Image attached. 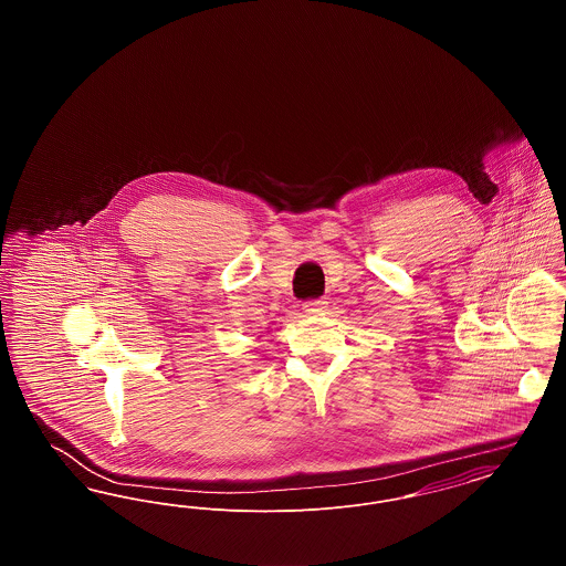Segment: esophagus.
Wrapping results in <instances>:
<instances>
[{
	"mask_svg": "<svg viewBox=\"0 0 566 566\" xmlns=\"http://www.w3.org/2000/svg\"><path fill=\"white\" fill-rule=\"evenodd\" d=\"M303 307H305L307 314H321L326 310V301L324 298H312V301H305Z\"/></svg>",
	"mask_w": 566,
	"mask_h": 566,
	"instance_id": "1",
	"label": "esophagus"
}]
</instances>
